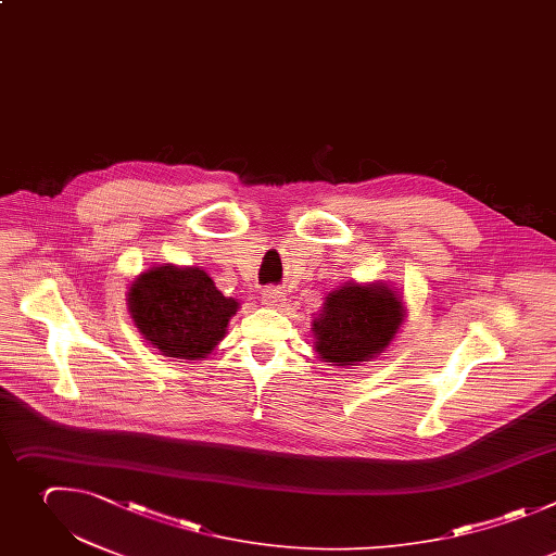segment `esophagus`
<instances>
[{
	"label": "esophagus",
	"mask_w": 556,
	"mask_h": 556,
	"mask_svg": "<svg viewBox=\"0 0 556 556\" xmlns=\"http://www.w3.org/2000/svg\"><path fill=\"white\" fill-rule=\"evenodd\" d=\"M263 302H265L267 306H280V304L285 302V293L280 291V287H267V289L263 291Z\"/></svg>",
	"instance_id": "1"
}]
</instances>
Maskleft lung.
<instances>
[{
    "label": "left lung",
    "mask_w": 556,
    "mask_h": 556,
    "mask_svg": "<svg viewBox=\"0 0 556 556\" xmlns=\"http://www.w3.org/2000/svg\"><path fill=\"white\" fill-rule=\"evenodd\" d=\"M401 319L403 306L388 287L346 285L328 293L313 321L315 353L332 366L370 362L392 342Z\"/></svg>",
    "instance_id": "8db88e82"
}]
</instances>
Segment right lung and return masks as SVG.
I'll return each instance as SVG.
<instances>
[{
  "label": "right lung",
  "instance_id": "right-lung-1",
  "mask_svg": "<svg viewBox=\"0 0 556 556\" xmlns=\"http://www.w3.org/2000/svg\"><path fill=\"white\" fill-rule=\"evenodd\" d=\"M237 308L239 302L197 267H153L129 289V311L144 340L162 355L188 362L214 351Z\"/></svg>",
  "mask_w": 556,
  "mask_h": 556
}]
</instances>
